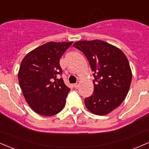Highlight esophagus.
<instances>
[{
	"mask_svg": "<svg viewBox=\"0 0 149 149\" xmlns=\"http://www.w3.org/2000/svg\"><path fill=\"white\" fill-rule=\"evenodd\" d=\"M80 81H78L76 82V83H75L74 84V87H75V88H78V87H79V86H80Z\"/></svg>",
	"mask_w": 149,
	"mask_h": 149,
	"instance_id": "esophagus-1",
	"label": "esophagus"
}]
</instances>
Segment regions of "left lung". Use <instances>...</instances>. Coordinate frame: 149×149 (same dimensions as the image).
<instances>
[{
  "label": "left lung",
  "mask_w": 149,
  "mask_h": 149,
  "mask_svg": "<svg viewBox=\"0 0 149 149\" xmlns=\"http://www.w3.org/2000/svg\"><path fill=\"white\" fill-rule=\"evenodd\" d=\"M73 46L85 54L94 72V93L85 99L87 110L103 116L124 101L132 81V71L121 50L104 41H78Z\"/></svg>",
  "instance_id": "1"
}]
</instances>
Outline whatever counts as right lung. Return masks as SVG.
Masks as SVG:
<instances>
[{
    "label": "right lung",
    "instance_id": "1",
    "mask_svg": "<svg viewBox=\"0 0 149 149\" xmlns=\"http://www.w3.org/2000/svg\"><path fill=\"white\" fill-rule=\"evenodd\" d=\"M50 42L28 53L21 62L18 78L23 96L36 113L53 116L64 108L70 89L61 78L60 60L72 44Z\"/></svg>",
    "mask_w": 149,
    "mask_h": 149
}]
</instances>
